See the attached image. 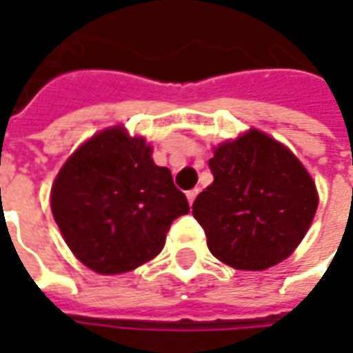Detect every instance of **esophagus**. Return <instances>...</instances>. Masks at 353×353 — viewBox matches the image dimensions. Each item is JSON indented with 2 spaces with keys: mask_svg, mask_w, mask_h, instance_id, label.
<instances>
[{
  "mask_svg": "<svg viewBox=\"0 0 353 353\" xmlns=\"http://www.w3.org/2000/svg\"><path fill=\"white\" fill-rule=\"evenodd\" d=\"M196 194H199V189H192V191H187V200H189V204H192V202H194V199H196Z\"/></svg>",
  "mask_w": 353,
  "mask_h": 353,
  "instance_id": "34e87169",
  "label": "esophagus"
}]
</instances>
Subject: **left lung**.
<instances>
[{
  "label": "left lung",
  "instance_id": "obj_1",
  "mask_svg": "<svg viewBox=\"0 0 353 353\" xmlns=\"http://www.w3.org/2000/svg\"><path fill=\"white\" fill-rule=\"evenodd\" d=\"M214 183L192 204L214 257L240 270L288 259L310 229L318 191L288 147L250 130L215 149Z\"/></svg>",
  "mask_w": 353,
  "mask_h": 353
}]
</instances>
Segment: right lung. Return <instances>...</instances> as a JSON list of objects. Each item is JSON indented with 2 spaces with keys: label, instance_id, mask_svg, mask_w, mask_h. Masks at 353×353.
<instances>
[{
  "label": "right lung",
  "instance_id": "obj_1",
  "mask_svg": "<svg viewBox=\"0 0 353 353\" xmlns=\"http://www.w3.org/2000/svg\"><path fill=\"white\" fill-rule=\"evenodd\" d=\"M151 145L123 128L96 134L68 159L50 192L73 255L98 274H123L157 257L189 202Z\"/></svg>",
  "mask_w": 353,
  "mask_h": 353
}]
</instances>
